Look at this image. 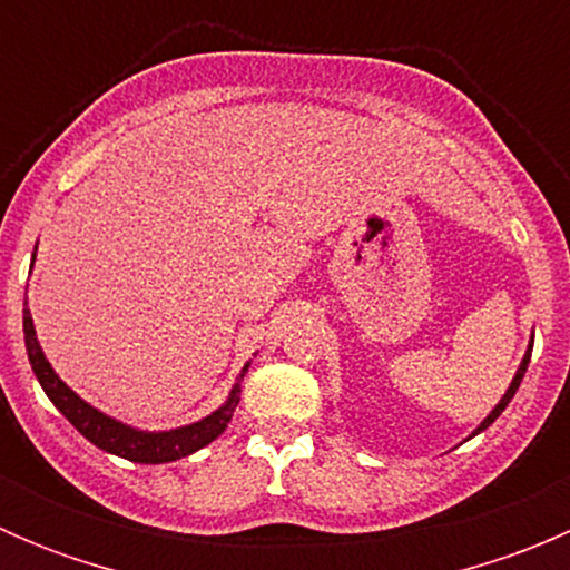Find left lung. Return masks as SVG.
Returning a JSON list of instances; mask_svg holds the SVG:
<instances>
[{"label":"left lung","instance_id":"8db88e82","mask_svg":"<svg viewBox=\"0 0 570 570\" xmlns=\"http://www.w3.org/2000/svg\"><path fill=\"white\" fill-rule=\"evenodd\" d=\"M532 342H534V338H530V344H527V353H524V358H521L519 370H515L513 381H510L508 392H504V394H502V400H499V402H497V405H493V411H491V413H488V416H485V419H482V422H480V424H476V430H474V433H471V435H476V433H482V430H485V428H491V424H493V422H497V416H499V413H502V411H504V407H508V405H510V400H513V394H515V392H519V386H521V377H524L527 366H530V355H532ZM471 435H469V439H471Z\"/></svg>","mask_w":570,"mask_h":570}]
</instances>
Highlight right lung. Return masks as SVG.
<instances>
[{
    "instance_id": "1",
    "label": "right lung",
    "mask_w": 570,
    "mask_h": 570,
    "mask_svg": "<svg viewBox=\"0 0 570 570\" xmlns=\"http://www.w3.org/2000/svg\"><path fill=\"white\" fill-rule=\"evenodd\" d=\"M38 250V245H36ZM36 262V256H32ZM24 344L27 355H30L32 372H36L40 389H43L46 396L51 400V405L90 441L99 450L109 452V455L126 458L131 463H170L178 461V458H187L193 452L204 450L206 444L217 439L223 430L228 428L234 416V407L239 405V392H243V377L248 372L250 361L239 372L237 383L228 392L226 402H223L217 411H212L209 416L198 419L193 424H181V428L174 430H140L131 428V424L120 422V419L107 416L105 411H99L96 405H90L88 400H82L71 386H66V381H60L55 370H51L49 358L43 355V347L38 342L36 325H32V314L27 308L24 301Z\"/></svg>"
}]
</instances>
